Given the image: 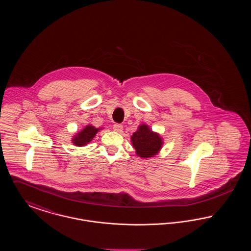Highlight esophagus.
I'll use <instances>...</instances> for the list:
<instances>
[{"instance_id": "34e87169", "label": "esophagus", "mask_w": 251, "mask_h": 251, "mask_svg": "<svg viewBox=\"0 0 251 251\" xmlns=\"http://www.w3.org/2000/svg\"><path fill=\"white\" fill-rule=\"evenodd\" d=\"M113 129H114V131H115L120 132V131H122V130H123V126H122L121 124L116 123V124H114V125H113Z\"/></svg>"}]
</instances>
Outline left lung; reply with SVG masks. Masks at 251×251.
Here are the masks:
<instances>
[{
    "instance_id": "obj_1",
    "label": "left lung",
    "mask_w": 251,
    "mask_h": 251,
    "mask_svg": "<svg viewBox=\"0 0 251 251\" xmlns=\"http://www.w3.org/2000/svg\"><path fill=\"white\" fill-rule=\"evenodd\" d=\"M132 146L136 154L143 158L156 155L161 150L163 141L158 133L151 131L147 125L142 124L131 135Z\"/></svg>"
}]
</instances>
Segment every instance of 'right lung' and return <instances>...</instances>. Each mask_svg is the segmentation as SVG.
I'll use <instances>...</instances> for the list:
<instances>
[{
  "label": "right lung",
  "mask_w": 251,
  "mask_h": 251,
  "mask_svg": "<svg viewBox=\"0 0 251 251\" xmlns=\"http://www.w3.org/2000/svg\"><path fill=\"white\" fill-rule=\"evenodd\" d=\"M100 129H96L94 126L92 125H88L84 130L80 131L77 135H75L72 139V142L77 146V147H82L87 143H89L90 141H92V139L94 138L96 133L98 132Z\"/></svg>",
  "instance_id": "add662e5"
}]
</instances>
